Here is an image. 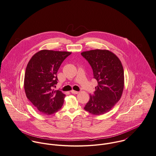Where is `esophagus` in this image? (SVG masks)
Listing matches in <instances>:
<instances>
[{
  "instance_id": "34e87169",
  "label": "esophagus",
  "mask_w": 156,
  "mask_h": 156,
  "mask_svg": "<svg viewBox=\"0 0 156 156\" xmlns=\"http://www.w3.org/2000/svg\"><path fill=\"white\" fill-rule=\"evenodd\" d=\"M71 93H72V94H78V92L72 90H71Z\"/></svg>"
}]
</instances>
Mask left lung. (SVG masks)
<instances>
[{"mask_svg":"<svg viewBox=\"0 0 156 156\" xmlns=\"http://www.w3.org/2000/svg\"><path fill=\"white\" fill-rule=\"evenodd\" d=\"M81 55L88 61L98 86L84 109L95 115L109 112L120 100L124 88V70L119 58L108 50H92Z\"/></svg>","mask_w":156,"mask_h":156,"instance_id":"obj_1","label":"left lung"}]
</instances>
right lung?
<instances>
[{
    "label": "right lung",
    "instance_id": "add662e5",
    "mask_svg": "<svg viewBox=\"0 0 156 156\" xmlns=\"http://www.w3.org/2000/svg\"><path fill=\"white\" fill-rule=\"evenodd\" d=\"M71 52L42 50L29 61L25 73L24 89L27 98L41 114L51 115L62 106L66 95L55 90L56 73Z\"/></svg>",
    "mask_w": 156,
    "mask_h": 156
}]
</instances>
